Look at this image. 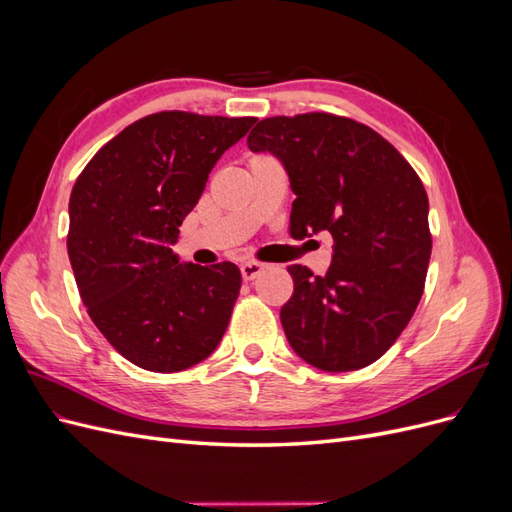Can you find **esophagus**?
<instances>
[{
  "label": "esophagus",
  "instance_id": "34e87169",
  "mask_svg": "<svg viewBox=\"0 0 512 512\" xmlns=\"http://www.w3.org/2000/svg\"><path fill=\"white\" fill-rule=\"evenodd\" d=\"M265 262H258V260H250V262H243L241 265V275H243V280L245 282H252V280H256V277L265 271Z\"/></svg>",
  "mask_w": 512,
  "mask_h": 512
}]
</instances>
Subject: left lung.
Here are the masks:
<instances>
[{"mask_svg": "<svg viewBox=\"0 0 512 512\" xmlns=\"http://www.w3.org/2000/svg\"><path fill=\"white\" fill-rule=\"evenodd\" d=\"M247 145L288 170L290 235L333 237L327 273L288 267L294 292L280 318L292 350L322 371L378 361L423 297L431 232L421 177L376 130L331 113L262 119Z\"/></svg>", "mask_w": 512, "mask_h": 512, "instance_id": "1", "label": "left lung"}]
</instances>
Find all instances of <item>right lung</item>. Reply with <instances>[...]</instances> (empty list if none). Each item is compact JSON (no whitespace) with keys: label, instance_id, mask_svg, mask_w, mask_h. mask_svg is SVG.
<instances>
[{"label":"right lung","instance_id":"obj_1","mask_svg":"<svg viewBox=\"0 0 512 512\" xmlns=\"http://www.w3.org/2000/svg\"><path fill=\"white\" fill-rule=\"evenodd\" d=\"M256 117L162 111L111 138L70 194L68 256L87 314L121 356L188 369L218 348L241 271L179 262L170 250L222 153Z\"/></svg>","mask_w":512,"mask_h":512}]
</instances>
